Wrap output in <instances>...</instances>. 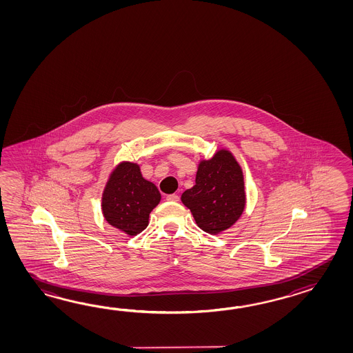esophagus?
<instances>
[{
    "label": "esophagus",
    "instance_id": "34e87169",
    "mask_svg": "<svg viewBox=\"0 0 353 353\" xmlns=\"http://www.w3.org/2000/svg\"><path fill=\"white\" fill-rule=\"evenodd\" d=\"M166 201H169V202H179V195H176V194L166 195Z\"/></svg>",
    "mask_w": 353,
    "mask_h": 353
}]
</instances>
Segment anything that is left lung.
Wrapping results in <instances>:
<instances>
[{
	"mask_svg": "<svg viewBox=\"0 0 353 353\" xmlns=\"http://www.w3.org/2000/svg\"><path fill=\"white\" fill-rule=\"evenodd\" d=\"M198 227L210 234L225 231L241 217L246 195L243 175L230 151L219 150L198 166L195 185L181 194Z\"/></svg>",
	"mask_w": 353,
	"mask_h": 353,
	"instance_id": "8db88e82",
	"label": "left lung"
}]
</instances>
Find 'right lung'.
<instances>
[{
	"mask_svg": "<svg viewBox=\"0 0 353 353\" xmlns=\"http://www.w3.org/2000/svg\"><path fill=\"white\" fill-rule=\"evenodd\" d=\"M160 198L158 188L143 179L139 165L125 161L113 170L107 181L102 212L110 225L136 236L149 225V214Z\"/></svg>",
	"mask_w": 353,
	"mask_h": 353,
	"instance_id": "1",
	"label": "right lung"
}]
</instances>
